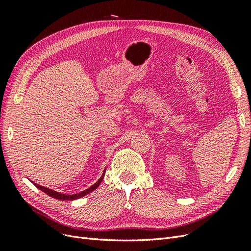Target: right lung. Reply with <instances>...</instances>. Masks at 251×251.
Instances as JSON below:
<instances>
[{
  "mask_svg": "<svg viewBox=\"0 0 251 251\" xmlns=\"http://www.w3.org/2000/svg\"><path fill=\"white\" fill-rule=\"evenodd\" d=\"M104 174H105V169H104V171H103V173H102V175H101V177H100V179H98L92 186H90L89 188L85 189V191H82V192H80V193H78V194H74V195L60 194V193H57V192H55V191H53V189H50V188H48V187H44V186H42V185L36 184V183H34V182H32V181H31V182H32V183H33L37 188H40L42 192L46 193L48 196L52 197V198L57 199V200H76V199L81 198V197H83V196H86V195H88V194H90V193H92V192L94 191V189H96L98 186H100V184L101 183V181H102V179H103V177H104Z\"/></svg>",
  "mask_w": 251,
  "mask_h": 251,
  "instance_id": "right-lung-1",
  "label": "right lung"
}]
</instances>
